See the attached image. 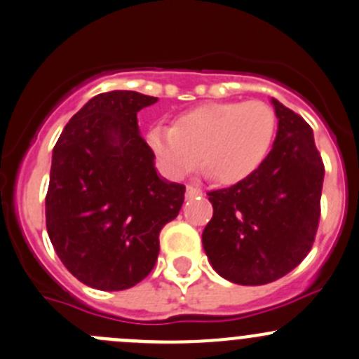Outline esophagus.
<instances>
[{
  "instance_id": "34e87169",
  "label": "esophagus",
  "mask_w": 359,
  "mask_h": 359,
  "mask_svg": "<svg viewBox=\"0 0 359 359\" xmlns=\"http://www.w3.org/2000/svg\"><path fill=\"white\" fill-rule=\"evenodd\" d=\"M198 194H201L200 187L191 186V184L186 187V196H187V198H194V196H198Z\"/></svg>"
}]
</instances>
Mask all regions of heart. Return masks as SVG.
Wrapping results in <instances>:
<instances>
[{
    "instance_id": "b5f03b06",
    "label": "heart",
    "mask_w": 359,
    "mask_h": 359,
    "mask_svg": "<svg viewBox=\"0 0 359 359\" xmlns=\"http://www.w3.org/2000/svg\"><path fill=\"white\" fill-rule=\"evenodd\" d=\"M277 116L268 103H205L180 114L172 128L154 126L147 142L166 170L184 175L200 163L221 184L252 175L272 149Z\"/></svg>"
}]
</instances>
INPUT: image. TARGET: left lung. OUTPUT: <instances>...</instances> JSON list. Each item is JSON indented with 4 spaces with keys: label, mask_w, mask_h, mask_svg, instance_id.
<instances>
[{
    "label": "left lung",
    "mask_w": 359,
    "mask_h": 359,
    "mask_svg": "<svg viewBox=\"0 0 359 359\" xmlns=\"http://www.w3.org/2000/svg\"><path fill=\"white\" fill-rule=\"evenodd\" d=\"M279 119L263 165L235 186L210 191L203 249L215 272L242 286L273 283L311 252L321 215L325 165L305 119L272 100Z\"/></svg>",
    "instance_id": "left-lung-1"
}]
</instances>
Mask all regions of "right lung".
<instances>
[{
    "label": "right lung",
    "mask_w": 359,
    "mask_h": 359,
    "mask_svg": "<svg viewBox=\"0 0 359 359\" xmlns=\"http://www.w3.org/2000/svg\"><path fill=\"white\" fill-rule=\"evenodd\" d=\"M158 102L102 93L69 119L52 152L45 196L48 238L73 277L102 291L151 273L163 226L179 215L186 186L159 179L137 114Z\"/></svg>",
    "instance_id": "right-lung-1"
}]
</instances>
